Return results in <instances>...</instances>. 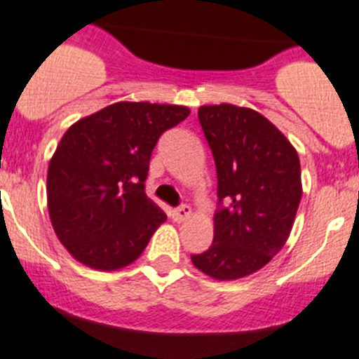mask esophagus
Segmentation results:
<instances>
[{
	"label": "esophagus",
	"instance_id": "obj_1",
	"mask_svg": "<svg viewBox=\"0 0 359 359\" xmlns=\"http://www.w3.org/2000/svg\"><path fill=\"white\" fill-rule=\"evenodd\" d=\"M189 215H191V208H189V205H182V208H179V209H173V212H172V216L175 222H182V219L189 218Z\"/></svg>",
	"mask_w": 359,
	"mask_h": 359
}]
</instances>
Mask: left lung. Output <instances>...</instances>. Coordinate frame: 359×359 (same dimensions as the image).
<instances>
[{
  "mask_svg": "<svg viewBox=\"0 0 359 359\" xmlns=\"http://www.w3.org/2000/svg\"><path fill=\"white\" fill-rule=\"evenodd\" d=\"M198 119L227 205L215 215L212 245L191 261L212 279L236 280L270 263L288 240L302 196L299 154L254 109L202 105Z\"/></svg>",
  "mask_w": 359,
  "mask_h": 359,
  "instance_id": "left-lung-1",
  "label": "left lung"
}]
</instances>
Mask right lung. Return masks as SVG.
Wrapping results in <instances>:
<instances>
[{
    "mask_svg": "<svg viewBox=\"0 0 359 359\" xmlns=\"http://www.w3.org/2000/svg\"><path fill=\"white\" fill-rule=\"evenodd\" d=\"M189 112L118 102L67 128L48 166L46 195L55 234L76 261L112 272L143 254L166 219L144 193L151 151Z\"/></svg>",
    "mask_w": 359,
    "mask_h": 359,
    "instance_id": "add662e5",
    "label": "right lung"
}]
</instances>
